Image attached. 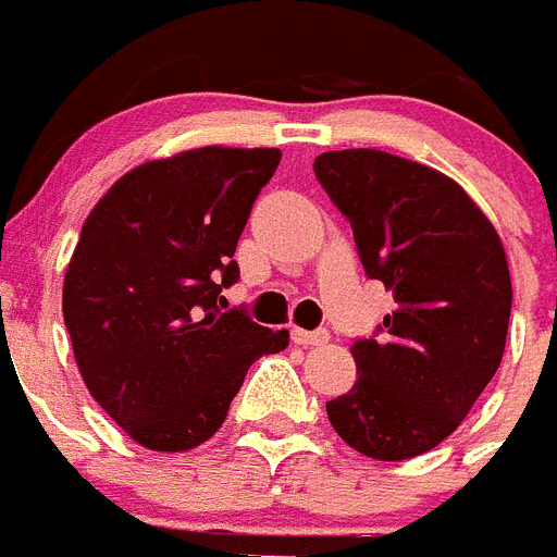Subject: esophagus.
<instances>
[{
    "label": "esophagus",
    "mask_w": 557,
    "mask_h": 557,
    "mask_svg": "<svg viewBox=\"0 0 557 557\" xmlns=\"http://www.w3.org/2000/svg\"><path fill=\"white\" fill-rule=\"evenodd\" d=\"M289 335H293V344H298V346H321L330 341V332L326 330L310 332V330H301V326H293V330H289Z\"/></svg>",
    "instance_id": "obj_1"
}]
</instances>
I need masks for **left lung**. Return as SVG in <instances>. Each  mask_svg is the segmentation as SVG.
<instances>
[{
	"label": "left lung",
	"instance_id": "left-lung-1",
	"mask_svg": "<svg viewBox=\"0 0 557 557\" xmlns=\"http://www.w3.org/2000/svg\"><path fill=\"white\" fill-rule=\"evenodd\" d=\"M315 177L351 222L369 278L394 296L380 341H355L358 380L326 403L358 454L403 462L468 417L507 344L505 245L462 185L377 149L324 151Z\"/></svg>",
	"mask_w": 557,
	"mask_h": 557
}]
</instances>
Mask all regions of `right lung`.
<instances>
[{
  "label": "right lung",
  "mask_w": 557,
  "mask_h": 557,
  "mask_svg": "<svg viewBox=\"0 0 557 557\" xmlns=\"http://www.w3.org/2000/svg\"><path fill=\"white\" fill-rule=\"evenodd\" d=\"M278 149L202 146L126 171L89 211L66 264L64 324L98 406L149 450L211 440L287 330L222 312V287Z\"/></svg>",
  "instance_id": "obj_1"
}]
</instances>
